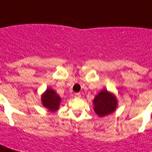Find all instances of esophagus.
<instances>
[{
    "label": "esophagus",
    "mask_w": 152,
    "mask_h": 152,
    "mask_svg": "<svg viewBox=\"0 0 152 152\" xmlns=\"http://www.w3.org/2000/svg\"><path fill=\"white\" fill-rule=\"evenodd\" d=\"M80 96H81V94L80 93H76V94H74V97L75 98H80Z\"/></svg>",
    "instance_id": "obj_1"
}]
</instances>
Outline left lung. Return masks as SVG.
Wrapping results in <instances>:
<instances>
[{
  "label": "left lung",
  "instance_id": "obj_1",
  "mask_svg": "<svg viewBox=\"0 0 152 152\" xmlns=\"http://www.w3.org/2000/svg\"><path fill=\"white\" fill-rule=\"evenodd\" d=\"M94 110L100 117L110 114L117 107V99L116 96L107 90H101L93 100Z\"/></svg>",
  "mask_w": 152,
  "mask_h": 152
}]
</instances>
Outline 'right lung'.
I'll list each match as a JSON object with an SVG mask.
<instances>
[{
  "mask_svg": "<svg viewBox=\"0 0 152 152\" xmlns=\"http://www.w3.org/2000/svg\"><path fill=\"white\" fill-rule=\"evenodd\" d=\"M41 100L43 107L46 108L48 111L56 112L59 109L62 99L53 89L48 87L42 94Z\"/></svg>",
  "mask_w": 152,
  "mask_h": 152,
  "instance_id": "add662e5",
  "label": "right lung"
}]
</instances>
